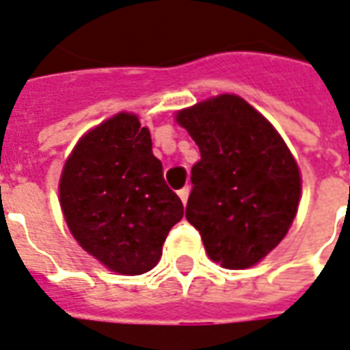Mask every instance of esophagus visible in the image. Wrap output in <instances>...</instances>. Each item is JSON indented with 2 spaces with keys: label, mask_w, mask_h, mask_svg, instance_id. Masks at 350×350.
<instances>
[{
  "label": "esophagus",
  "mask_w": 350,
  "mask_h": 350,
  "mask_svg": "<svg viewBox=\"0 0 350 350\" xmlns=\"http://www.w3.org/2000/svg\"><path fill=\"white\" fill-rule=\"evenodd\" d=\"M177 194H179L180 202H183V203H187V200H188V194H190V188H188V187L180 188V190H179V192H177Z\"/></svg>",
  "instance_id": "obj_1"
}]
</instances>
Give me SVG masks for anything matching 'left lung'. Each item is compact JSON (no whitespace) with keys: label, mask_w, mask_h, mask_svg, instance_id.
<instances>
[{"label":"left lung","mask_w":350,"mask_h":350,"mask_svg":"<svg viewBox=\"0 0 350 350\" xmlns=\"http://www.w3.org/2000/svg\"><path fill=\"white\" fill-rule=\"evenodd\" d=\"M177 122L200 147L187 219L213 262L245 269L273 250L299 203V170L281 135L239 96L185 109Z\"/></svg>","instance_id":"left-lung-1"}]
</instances>
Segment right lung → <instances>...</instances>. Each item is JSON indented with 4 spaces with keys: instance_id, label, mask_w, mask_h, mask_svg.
<instances>
[{
    "instance_id": "1",
    "label": "right lung",
    "mask_w": 350,
    "mask_h": 350,
    "mask_svg": "<svg viewBox=\"0 0 350 350\" xmlns=\"http://www.w3.org/2000/svg\"><path fill=\"white\" fill-rule=\"evenodd\" d=\"M60 203L88 254L122 275L150 271L185 207L163 180L162 162L135 115L88 131L64 165Z\"/></svg>"
}]
</instances>
